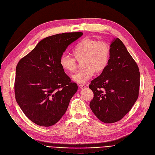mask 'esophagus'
Returning a JSON list of instances; mask_svg holds the SVG:
<instances>
[{
	"instance_id": "1",
	"label": "esophagus",
	"mask_w": 155,
	"mask_h": 155,
	"mask_svg": "<svg viewBox=\"0 0 155 155\" xmlns=\"http://www.w3.org/2000/svg\"><path fill=\"white\" fill-rule=\"evenodd\" d=\"M79 87H80V88H85V85H84V84H80L79 85Z\"/></svg>"
}]
</instances>
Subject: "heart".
Segmentation results:
<instances>
[{
    "mask_svg": "<svg viewBox=\"0 0 155 155\" xmlns=\"http://www.w3.org/2000/svg\"><path fill=\"white\" fill-rule=\"evenodd\" d=\"M74 58L67 55L61 56L59 63L61 68L67 73H72L77 70L78 61H82L84 68L72 76L73 81L84 84L90 79L94 73H101L108 66L110 57V46L105 41L92 38H84L72 50Z\"/></svg>",
    "mask_w": 155,
    "mask_h": 155,
    "instance_id": "b5f03b06",
    "label": "heart"
}]
</instances>
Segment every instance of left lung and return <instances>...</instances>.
I'll use <instances>...</instances> for the list:
<instances>
[{"instance_id": "1", "label": "left lung", "mask_w": 155, "mask_h": 155, "mask_svg": "<svg viewBox=\"0 0 155 155\" xmlns=\"http://www.w3.org/2000/svg\"><path fill=\"white\" fill-rule=\"evenodd\" d=\"M140 85L137 64L123 43L116 38L110 45L108 66L89 85L94 93L90 107L103 123H116L133 107L139 96Z\"/></svg>"}]
</instances>
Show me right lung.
I'll return each mask as SVG.
<instances>
[{
    "label": "right lung",
    "mask_w": 155,
    "mask_h": 155,
    "mask_svg": "<svg viewBox=\"0 0 155 155\" xmlns=\"http://www.w3.org/2000/svg\"><path fill=\"white\" fill-rule=\"evenodd\" d=\"M82 35L71 32L47 37L16 66V101L36 124L53 126L66 112L78 86L64 73L59 61L68 46Z\"/></svg>",
    "instance_id": "obj_1"
}]
</instances>
